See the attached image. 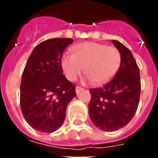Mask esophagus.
Returning a JSON list of instances; mask_svg holds the SVG:
<instances>
[{"mask_svg":"<svg viewBox=\"0 0 158 158\" xmlns=\"http://www.w3.org/2000/svg\"><path fill=\"white\" fill-rule=\"evenodd\" d=\"M83 89H84L83 88L80 87V86H77V87H76V93H77V94H78V93H80L81 91H82Z\"/></svg>","mask_w":158,"mask_h":158,"instance_id":"1","label":"esophagus"}]
</instances>
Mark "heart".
<instances>
[{
    "instance_id": "1",
    "label": "heart",
    "mask_w": 158,
    "mask_h": 158,
    "mask_svg": "<svg viewBox=\"0 0 158 158\" xmlns=\"http://www.w3.org/2000/svg\"><path fill=\"white\" fill-rule=\"evenodd\" d=\"M73 54L62 57V67L65 77L75 81L85 70L87 79L96 85L107 82L119 69L122 55L117 47L102 43L87 42L72 47Z\"/></svg>"
}]
</instances>
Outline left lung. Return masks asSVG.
I'll return each instance as SVG.
<instances>
[{
    "mask_svg": "<svg viewBox=\"0 0 158 158\" xmlns=\"http://www.w3.org/2000/svg\"><path fill=\"white\" fill-rule=\"evenodd\" d=\"M111 41L122 55L120 67L103 87L89 90V117L95 126L106 131L120 129L132 119L141 92L140 72L133 54L118 41Z\"/></svg>",
    "mask_w": 158,
    "mask_h": 158,
    "instance_id": "left-lung-1",
    "label": "left lung"
}]
</instances>
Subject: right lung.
<instances>
[{
    "instance_id": "obj_1",
    "label": "right lung",
    "mask_w": 158,
    "mask_h": 158,
    "mask_svg": "<svg viewBox=\"0 0 158 158\" xmlns=\"http://www.w3.org/2000/svg\"><path fill=\"white\" fill-rule=\"evenodd\" d=\"M71 39L54 38L36 46L23 69L20 84V107L35 130L52 133L62 126L76 88L62 74V57Z\"/></svg>"
}]
</instances>
